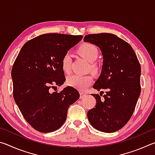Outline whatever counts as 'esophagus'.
I'll use <instances>...</instances> for the list:
<instances>
[{
    "label": "esophagus",
    "mask_w": 155,
    "mask_h": 155,
    "mask_svg": "<svg viewBox=\"0 0 155 155\" xmlns=\"http://www.w3.org/2000/svg\"><path fill=\"white\" fill-rule=\"evenodd\" d=\"M85 96H86V94L83 93V92H81H81H80V98H83Z\"/></svg>",
    "instance_id": "obj_1"
}]
</instances>
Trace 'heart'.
<instances>
[{
  "mask_svg": "<svg viewBox=\"0 0 155 155\" xmlns=\"http://www.w3.org/2000/svg\"><path fill=\"white\" fill-rule=\"evenodd\" d=\"M78 53L90 63H94L98 58V50L96 47L91 44H84L78 48ZM72 63V56L69 52H67L62 57L61 67L64 71L69 72ZM91 69L93 71L97 70L96 65L91 64ZM67 84L71 87L79 90H85L93 82V78L90 75L71 74L68 76L66 80Z\"/></svg>",
  "mask_w": 155,
  "mask_h": 155,
  "instance_id": "b5f03b06",
  "label": "heart"
}]
</instances>
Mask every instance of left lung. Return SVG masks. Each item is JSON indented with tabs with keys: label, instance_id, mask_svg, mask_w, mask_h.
Returning a JSON list of instances; mask_svg holds the SVG:
<instances>
[{
	"label": "left lung",
	"instance_id": "8db88e82",
	"mask_svg": "<svg viewBox=\"0 0 155 155\" xmlns=\"http://www.w3.org/2000/svg\"><path fill=\"white\" fill-rule=\"evenodd\" d=\"M83 41L101 49L103 67L93 88L106 90L103 101L101 94H91L96 104L87 112L89 122L102 132H115L130 120L140 97V64L130 44L114 34H90Z\"/></svg>",
	"mask_w": 155,
	"mask_h": 155
}]
</instances>
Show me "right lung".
<instances>
[{
  "mask_svg": "<svg viewBox=\"0 0 155 155\" xmlns=\"http://www.w3.org/2000/svg\"><path fill=\"white\" fill-rule=\"evenodd\" d=\"M82 38L43 34L26 42L15 60L12 70L14 101L27 122L40 132L59 129L70 105L79 98L78 91L70 86L60 92L51 90L65 82L62 57Z\"/></svg>",
  "mask_w": 155,
  "mask_h": 155,
  "instance_id": "add662e5",
  "label": "right lung"
}]
</instances>
